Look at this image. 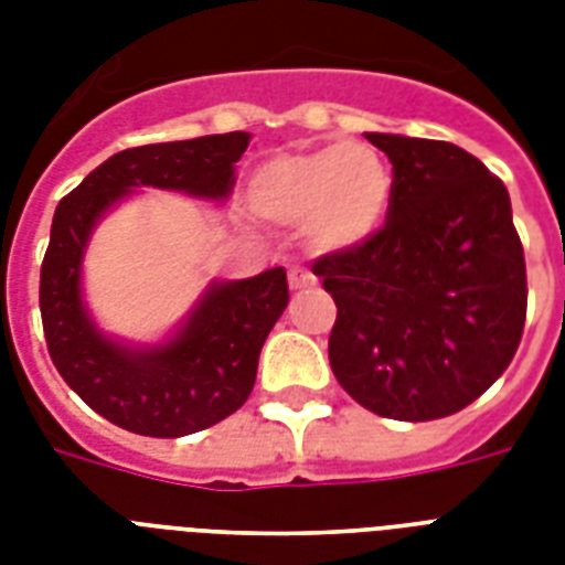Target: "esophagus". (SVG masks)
<instances>
[{"label": "esophagus", "instance_id": "1", "mask_svg": "<svg viewBox=\"0 0 565 565\" xmlns=\"http://www.w3.org/2000/svg\"><path fill=\"white\" fill-rule=\"evenodd\" d=\"M287 281H290L292 290H305V287H313L317 284V278H313V273H308L305 266H290V273H287Z\"/></svg>", "mask_w": 565, "mask_h": 565}]
</instances>
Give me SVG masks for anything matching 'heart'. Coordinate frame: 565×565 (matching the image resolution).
I'll list each match as a JSON object with an SVG mask.
<instances>
[{"mask_svg": "<svg viewBox=\"0 0 565 565\" xmlns=\"http://www.w3.org/2000/svg\"><path fill=\"white\" fill-rule=\"evenodd\" d=\"M393 202V167L372 143L278 152L257 163L248 204L275 225H301L319 252L361 246L384 225Z\"/></svg>", "mask_w": 565, "mask_h": 565, "instance_id": "obj_1", "label": "heart"}]
</instances>
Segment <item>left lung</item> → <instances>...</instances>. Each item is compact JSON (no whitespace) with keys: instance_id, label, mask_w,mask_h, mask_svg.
<instances>
[{"instance_id":"obj_1","label":"left lung","mask_w":565,"mask_h":565,"mask_svg":"<svg viewBox=\"0 0 565 565\" xmlns=\"http://www.w3.org/2000/svg\"><path fill=\"white\" fill-rule=\"evenodd\" d=\"M393 202L366 243L313 260L337 305L328 361L366 411L402 422L463 411L522 340L527 275L504 181L446 140L366 135Z\"/></svg>"}]
</instances>
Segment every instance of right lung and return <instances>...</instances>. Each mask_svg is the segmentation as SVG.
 Returning <instances> with one entry per match:
<instances>
[{"mask_svg": "<svg viewBox=\"0 0 565 565\" xmlns=\"http://www.w3.org/2000/svg\"><path fill=\"white\" fill-rule=\"evenodd\" d=\"M246 131L126 149L99 163L55 207L40 266V317L49 358L66 384L119 428L143 437H184L246 404L266 334L287 308L281 266L216 284L188 328L154 352H128L90 326L78 296V264L90 228L131 188L184 190L222 199Z\"/></svg>", "mask_w": 565, "mask_h": 565, "instance_id": "right-lung-1", "label": "right lung"}]
</instances>
